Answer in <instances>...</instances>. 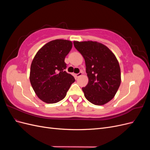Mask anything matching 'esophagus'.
Segmentation results:
<instances>
[{"label": "esophagus", "instance_id": "esophagus-1", "mask_svg": "<svg viewBox=\"0 0 150 150\" xmlns=\"http://www.w3.org/2000/svg\"><path fill=\"white\" fill-rule=\"evenodd\" d=\"M83 74V72H79V73H78V74H76V76L77 77V78H78V77H79V76H81V75Z\"/></svg>", "mask_w": 150, "mask_h": 150}]
</instances>
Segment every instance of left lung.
Here are the masks:
<instances>
[{"label":"left lung","instance_id":"1","mask_svg":"<svg viewBox=\"0 0 150 150\" xmlns=\"http://www.w3.org/2000/svg\"><path fill=\"white\" fill-rule=\"evenodd\" d=\"M82 54L89 81L82 89L95 105H103L115 96L121 84V71L115 54L106 46L93 41H74Z\"/></svg>","mask_w":150,"mask_h":150}]
</instances>
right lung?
<instances>
[{"mask_svg": "<svg viewBox=\"0 0 150 150\" xmlns=\"http://www.w3.org/2000/svg\"><path fill=\"white\" fill-rule=\"evenodd\" d=\"M72 49V42L56 39L45 44L32 62L30 81L36 95L46 103L61 101L75 79L65 71L66 56Z\"/></svg>", "mask_w": 150, "mask_h": 150, "instance_id": "add662e5", "label": "right lung"}]
</instances>
